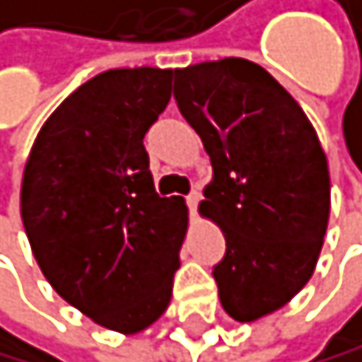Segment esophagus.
I'll use <instances>...</instances> for the list:
<instances>
[{"label":"esophagus","instance_id":"obj_1","mask_svg":"<svg viewBox=\"0 0 362 362\" xmlns=\"http://www.w3.org/2000/svg\"><path fill=\"white\" fill-rule=\"evenodd\" d=\"M198 200H200V192H198V189H194V192L187 196V205H189V209H192V214H196Z\"/></svg>","mask_w":362,"mask_h":362}]
</instances>
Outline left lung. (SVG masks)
Segmentation results:
<instances>
[{"mask_svg":"<svg viewBox=\"0 0 362 362\" xmlns=\"http://www.w3.org/2000/svg\"><path fill=\"white\" fill-rule=\"evenodd\" d=\"M173 95L212 159L198 212L226 237L214 281L226 313L255 322L315 274L331 214L326 153L290 93L248 59L175 68Z\"/></svg>","mask_w":362,"mask_h":362,"instance_id":"1","label":"left lung"}]
</instances>
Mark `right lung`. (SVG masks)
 I'll return each mask as SVG.
<instances>
[{"label": "right lung", "mask_w": 362, "mask_h": 362, "mask_svg": "<svg viewBox=\"0 0 362 362\" xmlns=\"http://www.w3.org/2000/svg\"><path fill=\"white\" fill-rule=\"evenodd\" d=\"M166 68H118L52 111L22 173L20 214L42 276L90 322L123 335L173 296L185 198H159L144 136L170 100Z\"/></svg>", "instance_id": "1"}]
</instances>
